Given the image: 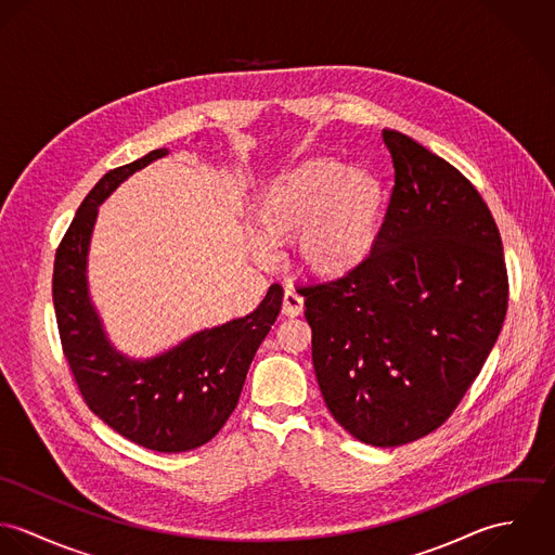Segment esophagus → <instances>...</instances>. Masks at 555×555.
Segmentation results:
<instances>
[{
    "label": "esophagus",
    "instance_id": "esophagus-1",
    "mask_svg": "<svg viewBox=\"0 0 555 555\" xmlns=\"http://www.w3.org/2000/svg\"><path fill=\"white\" fill-rule=\"evenodd\" d=\"M304 312V297L297 295L293 288H286L282 299V314L284 317H299Z\"/></svg>",
    "mask_w": 555,
    "mask_h": 555
}]
</instances>
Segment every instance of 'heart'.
<instances>
[{"instance_id": "heart-1", "label": "heart", "mask_w": 555, "mask_h": 555, "mask_svg": "<svg viewBox=\"0 0 555 555\" xmlns=\"http://www.w3.org/2000/svg\"><path fill=\"white\" fill-rule=\"evenodd\" d=\"M254 254L269 262L295 237L301 264L320 278H341L374 254L387 218L383 179L335 158L304 159L271 179L251 205Z\"/></svg>"}]
</instances>
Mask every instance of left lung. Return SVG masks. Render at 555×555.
Wrapping results in <instances>:
<instances>
[{
    "mask_svg": "<svg viewBox=\"0 0 555 555\" xmlns=\"http://www.w3.org/2000/svg\"><path fill=\"white\" fill-rule=\"evenodd\" d=\"M383 141L396 185L374 254L297 293L328 412L387 449L438 429L466 396L506 317L508 275L475 185L401 132Z\"/></svg>",
    "mask_w": 555,
    "mask_h": 555,
    "instance_id": "8db88e82",
    "label": "left lung"
}]
</instances>
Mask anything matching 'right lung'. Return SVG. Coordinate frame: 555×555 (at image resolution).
Returning <instances> with one entry per match:
<instances>
[{"label":"right lung","mask_w":555,"mask_h":555,"mask_svg":"<svg viewBox=\"0 0 555 555\" xmlns=\"http://www.w3.org/2000/svg\"><path fill=\"white\" fill-rule=\"evenodd\" d=\"M166 154L154 150L108 170L85 196L55 254L53 304L64 357L89 410L139 447L183 453L209 442L233 414L284 291L273 284L251 314L198 331L154 359H128L111 346L87 288L98 207L124 179Z\"/></svg>","instance_id":"add662e5"}]
</instances>
